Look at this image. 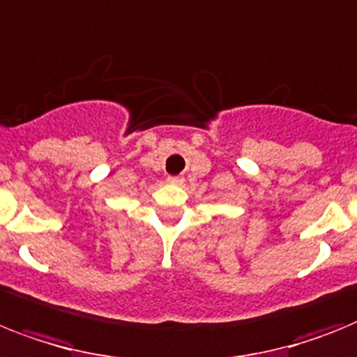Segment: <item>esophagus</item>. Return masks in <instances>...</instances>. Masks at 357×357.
Instances as JSON below:
<instances>
[{
  "mask_svg": "<svg viewBox=\"0 0 357 357\" xmlns=\"http://www.w3.org/2000/svg\"><path fill=\"white\" fill-rule=\"evenodd\" d=\"M185 179L181 176H169V183L172 185H183Z\"/></svg>",
  "mask_w": 357,
  "mask_h": 357,
  "instance_id": "obj_1",
  "label": "esophagus"
}]
</instances>
